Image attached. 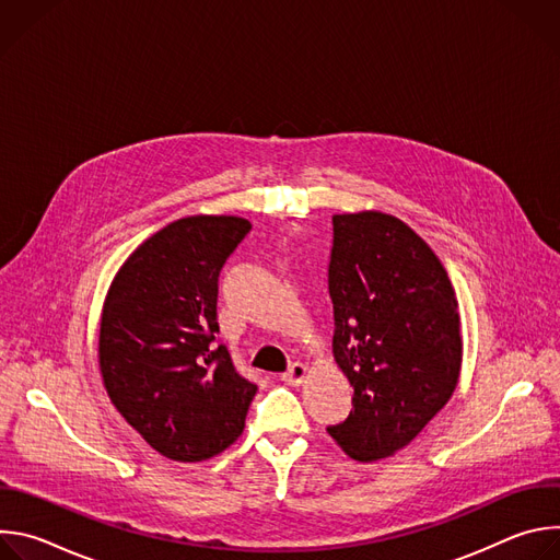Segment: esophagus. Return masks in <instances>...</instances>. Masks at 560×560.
Returning <instances> with one entry per match:
<instances>
[{"label": "esophagus", "mask_w": 560, "mask_h": 560, "mask_svg": "<svg viewBox=\"0 0 560 560\" xmlns=\"http://www.w3.org/2000/svg\"><path fill=\"white\" fill-rule=\"evenodd\" d=\"M305 374H307V368H305L303 363H292V365L288 368V372L283 374V378H285L290 385H299V383H303Z\"/></svg>", "instance_id": "esophagus-1"}]
</instances>
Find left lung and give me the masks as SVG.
<instances>
[{
  "label": "left lung",
  "mask_w": 560,
  "mask_h": 560,
  "mask_svg": "<svg viewBox=\"0 0 560 560\" xmlns=\"http://www.w3.org/2000/svg\"><path fill=\"white\" fill-rule=\"evenodd\" d=\"M332 350L354 387L328 434L357 460L406 447L450 401L460 372L452 281L423 238L383 212L332 217Z\"/></svg>",
  "instance_id": "obj_1"
}]
</instances>
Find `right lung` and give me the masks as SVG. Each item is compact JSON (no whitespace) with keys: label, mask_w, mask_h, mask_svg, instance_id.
<instances>
[{"label":"right lung","mask_w":560,"mask_h":560,"mask_svg":"<svg viewBox=\"0 0 560 560\" xmlns=\"http://www.w3.org/2000/svg\"><path fill=\"white\" fill-rule=\"evenodd\" d=\"M242 217H186L117 272L102 314L100 368L121 417L173 460L195 463L246 428L257 385L217 337L219 272L250 232Z\"/></svg>","instance_id":"add662e5"}]
</instances>
